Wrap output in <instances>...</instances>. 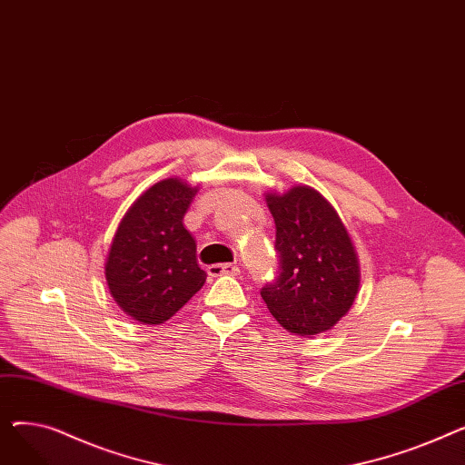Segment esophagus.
<instances>
[{
    "instance_id": "esophagus-1",
    "label": "esophagus",
    "mask_w": 465,
    "mask_h": 465,
    "mask_svg": "<svg viewBox=\"0 0 465 465\" xmlns=\"http://www.w3.org/2000/svg\"><path fill=\"white\" fill-rule=\"evenodd\" d=\"M209 275L211 277H220V275H237L239 267L235 263H213L209 265Z\"/></svg>"
}]
</instances>
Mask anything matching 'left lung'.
Instances as JSON below:
<instances>
[{"mask_svg":"<svg viewBox=\"0 0 465 465\" xmlns=\"http://www.w3.org/2000/svg\"><path fill=\"white\" fill-rule=\"evenodd\" d=\"M275 220L279 272L260 294L282 328L298 335L331 330L358 294L351 237L322 195L309 186L267 193Z\"/></svg>","mask_w":465,"mask_h":465,"instance_id":"obj_1","label":"left lung"}]
</instances>
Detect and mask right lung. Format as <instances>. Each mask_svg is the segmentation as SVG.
Here are the masks:
<instances>
[{"label":"right lung","mask_w":465,"mask_h":465,"mask_svg":"<svg viewBox=\"0 0 465 465\" xmlns=\"http://www.w3.org/2000/svg\"><path fill=\"white\" fill-rule=\"evenodd\" d=\"M198 188L165 179L146 190L114 233L105 277L114 302L143 324H162L198 292L207 273L183 218Z\"/></svg>","instance_id":"obj_1"}]
</instances>
